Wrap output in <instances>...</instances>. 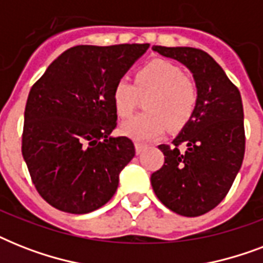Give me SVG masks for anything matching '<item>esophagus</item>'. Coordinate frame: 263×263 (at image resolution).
I'll return each mask as SVG.
<instances>
[{
    "mask_svg": "<svg viewBox=\"0 0 263 263\" xmlns=\"http://www.w3.org/2000/svg\"><path fill=\"white\" fill-rule=\"evenodd\" d=\"M146 147H147V144L140 143V142H136L135 143V148H136V153H138V154L143 153L144 150H146Z\"/></svg>",
    "mask_w": 263,
    "mask_h": 263,
    "instance_id": "34e87169",
    "label": "esophagus"
}]
</instances>
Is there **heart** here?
I'll use <instances>...</instances> for the list:
<instances>
[{
  "instance_id": "1",
  "label": "heart",
  "mask_w": 263,
  "mask_h": 263,
  "mask_svg": "<svg viewBox=\"0 0 263 263\" xmlns=\"http://www.w3.org/2000/svg\"><path fill=\"white\" fill-rule=\"evenodd\" d=\"M146 95V111L121 125L124 135L136 140L154 139L168 125L171 129L187 125L198 106L199 88L179 65L168 60H152L136 69L134 83L120 79L115 84L111 98L117 116L128 119L135 111L139 97Z\"/></svg>"
}]
</instances>
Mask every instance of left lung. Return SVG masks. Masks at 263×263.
Returning <instances> with one entry per match:
<instances>
[{"mask_svg": "<svg viewBox=\"0 0 263 263\" xmlns=\"http://www.w3.org/2000/svg\"><path fill=\"white\" fill-rule=\"evenodd\" d=\"M153 50L184 64L199 88L192 119L172 144L158 146L165 162L152 175L153 190L180 216H202L227 196L243 162L246 135L240 92L206 51L165 46Z\"/></svg>", "mask_w": 263, "mask_h": 263, "instance_id": "8db88e82", "label": "left lung"}]
</instances>
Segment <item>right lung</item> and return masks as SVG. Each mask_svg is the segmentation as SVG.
<instances>
[{"instance_id": "1", "label": "right lung", "mask_w": 263, "mask_h": 263, "mask_svg": "<svg viewBox=\"0 0 263 263\" xmlns=\"http://www.w3.org/2000/svg\"><path fill=\"white\" fill-rule=\"evenodd\" d=\"M148 43L79 45L49 65L31 87L22 153L36 191L61 212L84 214L110 200L135 157L117 127L111 92Z\"/></svg>"}]
</instances>
